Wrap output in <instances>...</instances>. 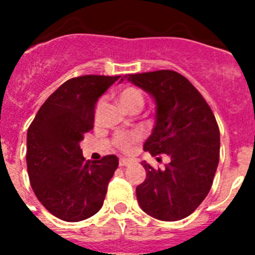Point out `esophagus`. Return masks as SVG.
Here are the masks:
<instances>
[{"mask_svg": "<svg viewBox=\"0 0 255 255\" xmlns=\"http://www.w3.org/2000/svg\"><path fill=\"white\" fill-rule=\"evenodd\" d=\"M119 164H120V167H126V166H129L130 164V159L121 158L120 162H119Z\"/></svg>", "mask_w": 255, "mask_h": 255, "instance_id": "esophagus-1", "label": "esophagus"}]
</instances>
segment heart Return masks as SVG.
Instances as JSON below:
<instances>
[{
	"instance_id": "b5f03b06",
	"label": "heart",
	"mask_w": 255,
	"mask_h": 255,
	"mask_svg": "<svg viewBox=\"0 0 255 255\" xmlns=\"http://www.w3.org/2000/svg\"><path fill=\"white\" fill-rule=\"evenodd\" d=\"M120 103L124 108H129L132 106H143V96L138 89L132 87L125 88L120 93ZM140 135L139 134H128L119 135L116 138V144L125 152H130L134 147V144L139 140Z\"/></svg>"
}]
</instances>
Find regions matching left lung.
I'll return each mask as SVG.
<instances>
[{
  "label": "left lung",
  "instance_id": "8db88e82",
  "mask_svg": "<svg viewBox=\"0 0 255 255\" xmlns=\"http://www.w3.org/2000/svg\"><path fill=\"white\" fill-rule=\"evenodd\" d=\"M125 79L154 101V126L144 150L170 158L163 170L141 162L147 177L136 188L139 206L157 220H182L203 202L217 170L220 130L215 115L194 85L176 71L129 74L120 83Z\"/></svg>",
  "mask_w": 255,
  "mask_h": 255
}]
</instances>
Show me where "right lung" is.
<instances>
[{
	"instance_id": "add662e5",
	"label": "right lung",
	"mask_w": 255,
	"mask_h": 255,
	"mask_svg": "<svg viewBox=\"0 0 255 255\" xmlns=\"http://www.w3.org/2000/svg\"><path fill=\"white\" fill-rule=\"evenodd\" d=\"M121 76L70 79L39 108L26 135V166L35 197L66 222L96 215L119 166L115 154L85 161L83 135L93 129L98 98Z\"/></svg>"
}]
</instances>
